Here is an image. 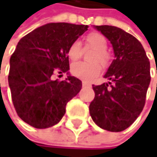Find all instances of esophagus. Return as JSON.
Returning <instances> with one entry per match:
<instances>
[{"label":"esophagus","instance_id":"1","mask_svg":"<svg viewBox=\"0 0 157 157\" xmlns=\"http://www.w3.org/2000/svg\"><path fill=\"white\" fill-rule=\"evenodd\" d=\"M82 86H89V84H88L87 82H86V81H83V82H82Z\"/></svg>","mask_w":157,"mask_h":157}]
</instances>
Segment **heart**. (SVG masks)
<instances>
[{
    "label": "heart",
    "instance_id": "obj_1",
    "mask_svg": "<svg viewBox=\"0 0 157 157\" xmlns=\"http://www.w3.org/2000/svg\"><path fill=\"white\" fill-rule=\"evenodd\" d=\"M86 46L94 50L89 56L88 60L90 63H75L71 66V72L73 76L86 81H91L96 78L101 71V66L106 67L109 63V55L106 52L107 40L106 38L99 34L91 33L86 37ZM82 48L79 41H74L68 49V56L71 60L76 61L81 57Z\"/></svg>",
    "mask_w": 157,
    "mask_h": 157
}]
</instances>
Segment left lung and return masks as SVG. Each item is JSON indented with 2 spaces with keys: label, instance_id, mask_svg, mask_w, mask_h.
I'll return each mask as SVG.
<instances>
[{
  "label": "left lung",
  "instance_id": "1",
  "mask_svg": "<svg viewBox=\"0 0 157 157\" xmlns=\"http://www.w3.org/2000/svg\"><path fill=\"white\" fill-rule=\"evenodd\" d=\"M112 44L115 59L108 67L100 86H92L95 98L89 105L93 121L110 132L128 128L141 113L151 82L150 62L146 52L135 36L122 29L93 26Z\"/></svg>",
  "mask_w": 157,
  "mask_h": 157
}]
</instances>
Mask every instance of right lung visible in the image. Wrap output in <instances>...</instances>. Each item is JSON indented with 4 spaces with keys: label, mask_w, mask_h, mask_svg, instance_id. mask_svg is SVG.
<instances>
[{
    "label": "right lung",
    "mask_w": 157,
    "mask_h": 157,
    "mask_svg": "<svg viewBox=\"0 0 157 157\" xmlns=\"http://www.w3.org/2000/svg\"><path fill=\"white\" fill-rule=\"evenodd\" d=\"M87 28L47 23L19 41L10 58L8 84L14 107L24 122L45 129L61 121L68 101L82 88V82L69 72L68 49ZM56 70L67 72L66 80H52Z\"/></svg>",
    "instance_id": "obj_1"
}]
</instances>
